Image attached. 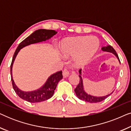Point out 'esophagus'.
Listing matches in <instances>:
<instances>
[{"label":"esophagus","mask_w":131,"mask_h":131,"mask_svg":"<svg viewBox=\"0 0 131 131\" xmlns=\"http://www.w3.org/2000/svg\"><path fill=\"white\" fill-rule=\"evenodd\" d=\"M62 75H63V77L64 78H67V77L69 76L70 73L68 71H67V70H64L63 73H62Z\"/></svg>","instance_id":"obj_1"}]
</instances>
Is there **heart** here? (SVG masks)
Wrapping results in <instances>:
<instances>
[{"label": "heart", "mask_w": 131, "mask_h": 131, "mask_svg": "<svg viewBox=\"0 0 131 131\" xmlns=\"http://www.w3.org/2000/svg\"><path fill=\"white\" fill-rule=\"evenodd\" d=\"M100 46L99 39L95 36H79L68 37L62 40L59 49L64 56H74L73 64L77 67H80L90 61Z\"/></svg>", "instance_id": "obj_1"}]
</instances>
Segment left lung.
Listing matches in <instances>:
<instances>
[{"instance_id": "8db88e82", "label": "left lung", "mask_w": 131, "mask_h": 131, "mask_svg": "<svg viewBox=\"0 0 131 131\" xmlns=\"http://www.w3.org/2000/svg\"><path fill=\"white\" fill-rule=\"evenodd\" d=\"M102 51L104 52H108L112 53L113 54H114L116 57V58H117V60H119L120 62V60L119 58V57L115 51V50L114 49V48L112 47V46L110 45H107V46H104L101 48ZM79 76L80 78V82L78 84V85L77 86V87L74 89V92L76 93V96H78L79 99L82 100V101H85L86 102H88V103H99V102H101L103 100H104L105 98H107L108 96H110L111 94L113 92V91L110 94L105 96H94L92 95L88 94V93L86 92L85 89H84V86H83V79H82V69H80L79 71Z\"/></svg>"}]
</instances>
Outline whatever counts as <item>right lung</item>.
<instances>
[{"instance_id": "right-lung-1", "label": "right lung", "mask_w": 131, "mask_h": 131, "mask_svg": "<svg viewBox=\"0 0 131 131\" xmlns=\"http://www.w3.org/2000/svg\"><path fill=\"white\" fill-rule=\"evenodd\" d=\"M57 34V31L53 30L39 29L36 30L31 33L29 36L22 41L17 48L12 58L11 65H10V76L13 88L19 97L23 100L30 102V103H39L46 101L51 98L54 94V91L56 89L57 84L62 79V71H59L51 74L45 83L40 88L36 90L31 91H24L21 90L15 85L12 77V67L18 53L21 49L30 45L42 42L51 39L53 36Z\"/></svg>"}]
</instances>
